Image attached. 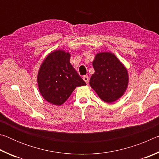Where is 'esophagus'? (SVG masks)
<instances>
[{
  "mask_svg": "<svg viewBox=\"0 0 159 159\" xmlns=\"http://www.w3.org/2000/svg\"><path fill=\"white\" fill-rule=\"evenodd\" d=\"M83 80H84V81L87 83H88V82H89V77H88V76H84L83 77Z\"/></svg>",
  "mask_w": 159,
  "mask_h": 159,
  "instance_id": "34e87169",
  "label": "esophagus"
}]
</instances>
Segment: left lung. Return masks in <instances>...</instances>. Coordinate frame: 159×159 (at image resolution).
<instances>
[{"instance_id": "8db88e82", "label": "left lung", "mask_w": 159, "mask_h": 159, "mask_svg": "<svg viewBox=\"0 0 159 159\" xmlns=\"http://www.w3.org/2000/svg\"><path fill=\"white\" fill-rule=\"evenodd\" d=\"M95 69L90 85L102 100L116 101L127 89L128 74L125 66L111 52H99L93 61Z\"/></svg>"}]
</instances>
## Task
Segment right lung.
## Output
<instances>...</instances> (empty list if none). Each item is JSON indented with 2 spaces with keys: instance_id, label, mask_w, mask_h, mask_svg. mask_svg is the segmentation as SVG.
Segmentation results:
<instances>
[{
  "instance_id": "right-lung-1",
  "label": "right lung",
  "mask_w": 159,
  "mask_h": 159,
  "mask_svg": "<svg viewBox=\"0 0 159 159\" xmlns=\"http://www.w3.org/2000/svg\"><path fill=\"white\" fill-rule=\"evenodd\" d=\"M70 54L58 50L48 55L38 74L39 89L45 100L55 105H61L75 88L85 85L70 63Z\"/></svg>"
}]
</instances>
